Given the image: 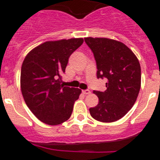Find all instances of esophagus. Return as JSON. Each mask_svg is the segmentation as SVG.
I'll list each match as a JSON object with an SVG mask.
<instances>
[{
    "label": "esophagus",
    "mask_w": 160,
    "mask_h": 160,
    "mask_svg": "<svg viewBox=\"0 0 160 160\" xmlns=\"http://www.w3.org/2000/svg\"><path fill=\"white\" fill-rule=\"evenodd\" d=\"M90 91L89 89H85V90H82V93L85 94V95H88V94L90 93Z\"/></svg>",
    "instance_id": "esophagus-1"
}]
</instances>
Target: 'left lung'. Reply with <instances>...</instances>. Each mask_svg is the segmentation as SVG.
I'll return each mask as SVG.
<instances>
[{
  "label": "left lung",
  "instance_id": "left-lung-1",
  "mask_svg": "<svg viewBox=\"0 0 160 160\" xmlns=\"http://www.w3.org/2000/svg\"><path fill=\"white\" fill-rule=\"evenodd\" d=\"M93 52L97 78H107L104 92L93 91L99 103L89 108L94 119L112 122L133 106L141 89V66L134 53L122 42L106 38H85Z\"/></svg>",
  "mask_w": 160,
  "mask_h": 160
}]
</instances>
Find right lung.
<instances>
[{
	"label": "right lung",
	"instance_id": "obj_1",
	"mask_svg": "<svg viewBox=\"0 0 160 160\" xmlns=\"http://www.w3.org/2000/svg\"><path fill=\"white\" fill-rule=\"evenodd\" d=\"M83 38L49 41L31 50L21 68L20 86L27 107L40 121L59 125L71 117L82 90L61 84L70 56Z\"/></svg>",
	"mask_w": 160,
	"mask_h": 160
}]
</instances>
